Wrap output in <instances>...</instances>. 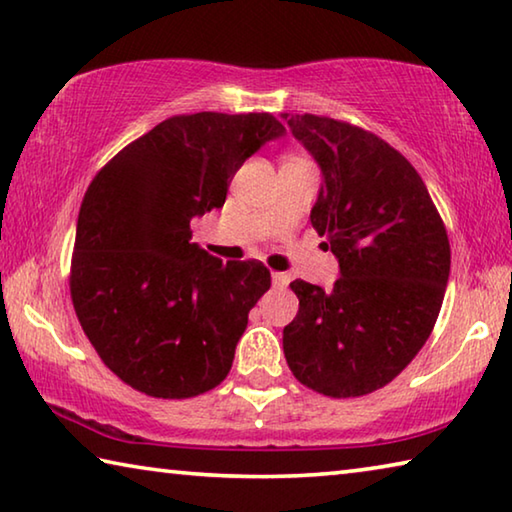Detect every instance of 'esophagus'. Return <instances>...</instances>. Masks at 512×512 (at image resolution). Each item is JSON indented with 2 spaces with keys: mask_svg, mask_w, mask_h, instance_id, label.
Here are the masks:
<instances>
[{
  "mask_svg": "<svg viewBox=\"0 0 512 512\" xmlns=\"http://www.w3.org/2000/svg\"><path fill=\"white\" fill-rule=\"evenodd\" d=\"M271 280H273V287H287L291 277L287 273H271Z\"/></svg>",
  "mask_w": 512,
  "mask_h": 512,
  "instance_id": "obj_1",
  "label": "esophagus"
}]
</instances>
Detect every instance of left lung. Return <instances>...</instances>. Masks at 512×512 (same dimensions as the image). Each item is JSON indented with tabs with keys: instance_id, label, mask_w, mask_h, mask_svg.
Segmentation results:
<instances>
[{
	"instance_id": "left-lung-1",
	"label": "left lung",
	"mask_w": 512,
	"mask_h": 512,
	"mask_svg": "<svg viewBox=\"0 0 512 512\" xmlns=\"http://www.w3.org/2000/svg\"><path fill=\"white\" fill-rule=\"evenodd\" d=\"M320 169L311 225L339 262L332 289L291 282L284 327L293 375L329 397L386 386L427 343L449 280L443 219L418 171L391 144L345 121L282 112Z\"/></svg>"
}]
</instances>
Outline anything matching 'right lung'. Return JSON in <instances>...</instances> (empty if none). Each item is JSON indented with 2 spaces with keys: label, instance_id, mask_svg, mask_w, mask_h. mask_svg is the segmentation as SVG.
Listing matches in <instances>:
<instances>
[{
  "label": "right lung",
  "instance_id": "add662e5",
  "mask_svg": "<svg viewBox=\"0 0 512 512\" xmlns=\"http://www.w3.org/2000/svg\"><path fill=\"white\" fill-rule=\"evenodd\" d=\"M284 135L268 112L180 115L94 176L69 289L94 350L135 391L185 400L228 377L271 273L255 259L223 264L194 244L189 223L223 207L241 164Z\"/></svg>",
  "mask_w": 512,
  "mask_h": 512
}]
</instances>
